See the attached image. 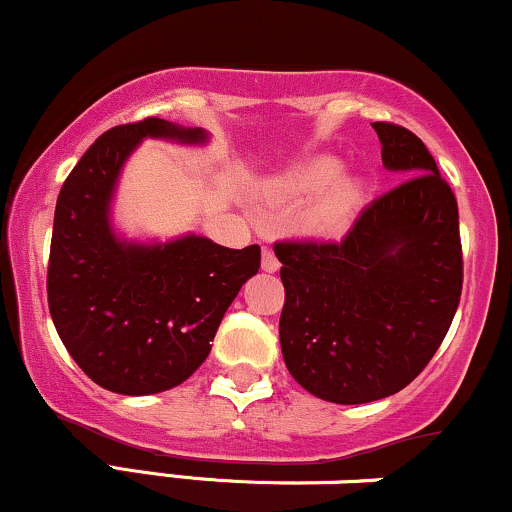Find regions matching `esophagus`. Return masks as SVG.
I'll return each instance as SVG.
<instances>
[{"mask_svg": "<svg viewBox=\"0 0 512 512\" xmlns=\"http://www.w3.org/2000/svg\"><path fill=\"white\" fill-rule=\"evenodd\" d=\"M278 268H280V261L275 258L273 251H270L266 246V249H263V270H266V273H275Z\"/></svg>", "mask_w": 512, "mask_h": 512, "instance_id": "1", "label": "esophagus"}]
</instances>
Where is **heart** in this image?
<instances>
[{"label": "heart", "instance_id": "b5f03b06", "mask_svg": "<svg viewBox=\"0 0 512 512\" xmlns=\"http://www.w3.org/2000/svg\"><path fill=\"white\" fill-rule=\"evenodd\" d=\"M338 174L340 162L335 158H311L282 174L273 184V194L282 201H302L316 194L306 203L302 225L316 234H338L350 225L362 203V184Z\"/></svg>", "mask_w": 512, "mask_h": 512}]
</instances>
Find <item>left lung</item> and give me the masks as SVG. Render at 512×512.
I'll return each mask as SVG.
<instances>
[{"label": "left lung", "instance_id": "1", "mask_svg": "<svg viewBox=\"0 0 512 512\" xmlns=\"http://www.w3.org/2000/svg\"><path fill=\"white\" fill-rule=\"evenodd\" d=\"M381 158L402 182L340 242L282 239L287 369L316 398L374 402L417 378L446 338L462 294L458 201L422 138L374 122Z\"/></svg>", "mask_w": 512, "mask_h": 512}]
</instances>
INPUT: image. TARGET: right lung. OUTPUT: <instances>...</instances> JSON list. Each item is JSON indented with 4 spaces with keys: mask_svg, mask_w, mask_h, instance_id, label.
<instances>
[{
    "mask_svg": "<svg viewBox=\"0 0 512 512\" xmlns=\"http://www.w3.org/2000/svg\"><path fill=\"white\" fill-rule=\"evenodd\" d=\"M146 136L206 138L158 117L105 131L59 191L47 263V304L64 347L90 381L122 395L162 393L194 374L227 306L261 268L258 244L225 249L189 234L138 246L114 237V182Z\"/></svg>",
    "mask_w": 512,
    "mask_h": 512,
    "instance_id": "add662e5",
    "label": "right lung"
}]
</instances>
